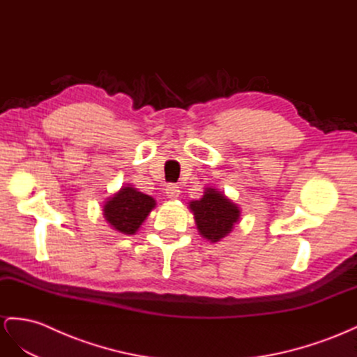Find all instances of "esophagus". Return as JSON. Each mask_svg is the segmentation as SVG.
I'll return each instance as SVG.
<instances>
[{"label": "esophagus", "mask_w": 357, "mask_h": 357, "mask_svg": "<svg viewBox=\"0 0 357 357\" xmlns=\"http://www.w3.org/2000/svg\"><path fill=\"white\" fill-rule=\"evenodd\" d=\"M179 194H181V190H179V187L176 185V183H169V185L166 187V195H167L169 199L175 200V199L179 197Z\"/></svg>", "instance_id": "1"}]
</instances>
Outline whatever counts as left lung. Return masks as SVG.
<instances>
[{"instance_id":"obj_1","label":"left lung","mask_w":357,"mask_h":357,"mask_svg":"<svg viewBox=\"0 0 357 357\" xmlns=\"http://www.w3.org/2000/svg\"><path fill=\"white\" fill-rule=\"evenodd\" d=\"M195 225L203 238L216 243L233 231L240 220V209L227 195L215 188H204L203 197L188 203Z\"/></svg>"}]
</instances>
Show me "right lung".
Listing matches in <instances>:
<instances>
[{"label": "right lung", "mask_w": 357, "mask_h": 357, "mask_svg": "<svg viewBox=\"0 0 357 357\" xmlns=\"http://www.w3.org/2000/svg\"><path fill=\"white\" fill-rule=\"evenodd\" d=\"M155 208V200L151 195L137 191L132 185L121 187L103 204L102 215L116 231L132 236Z\"/></svg>", "instance_id": "obj_1"}]
</instances>
